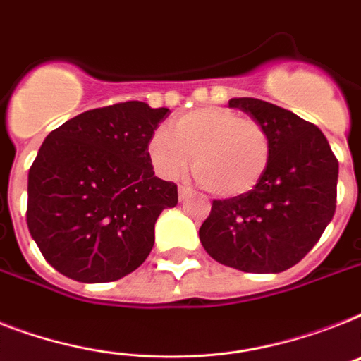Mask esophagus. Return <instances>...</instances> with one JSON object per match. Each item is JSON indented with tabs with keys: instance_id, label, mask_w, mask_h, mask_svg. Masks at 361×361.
I'll use <instances>...</instances> for the list:
<instances>
[{
	"instance_id": "1",
	"label": "esophagus",
	"mask_w": 361,
	"mask_h": 361,
	"mask_svg": "<svg viewBox=\"0 0 361 361\" xmlns=\"http://www.w3.org/2000/svg\"><path fill=\"white\" fill-rule=\"evenodd\" d=\"M190 195H192V190H190V187L180 185V189H178V196H180V200H187V198H189Z\"/></svg>"
}]
</instances>
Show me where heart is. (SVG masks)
Returning <instances> with one entry per match:
<instances>
[{"label": "heart", "instance_id": "b5f03b06", "mask_svg": "<svg viewBox=\"0 0 361 361\" xmlns=\"http://www.w3.org/2000/svg\"><path fill=\"white\" fill-rule=\"evenodd\" d=\"M148 155L157 174L176 180L192 172L211 195L231 198L256 189L271 161V137L262 122L226 107L190 111L174 122L172 133L155 130Z\"/></svg>", "mask_w": 361, "mask_h": 361}]
</instances>
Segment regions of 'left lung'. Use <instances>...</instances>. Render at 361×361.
I'll list each match as a JSON object with an SVG mask.
<instances>
[{
	"label": "left lung",
	"mask_w": 361,
	"mask_h": 361,
	"mask_svg": "<svg viewBox=\"0 0 361 361\" xmlns=\"http://www.w3.org/2000/svg\"><path fill=\"white\" fill-rule=\"evenodd\" d=\"M262 122L271 161L256 189L213 200L200 226L202 247L215 262L243 272H282L297 265L332 221L339 163L317 126L257 98H231Z\"/></svg>",
	"instance_id": "left-lung-1"
}]
</instances>
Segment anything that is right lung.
I'll return each instance as SVG.
<instances>
[{"mask_svg":"<svg viewBox=\"0 0 361 361\" xmlns=\"http://www.w3.org/2000/svg\"><path fill=\"white\" fill-rule=\"evenodd\" d=\"M166 107L124 102L66 120L29 169L27 228L46 262L85 283L114 282L142 265L161 211L178 187L154 174L148 142Z\"/></svg>","mask_w":361,"mask_h":361,"instance_id":"add662e5","label":"right lung"}]
</instances>
